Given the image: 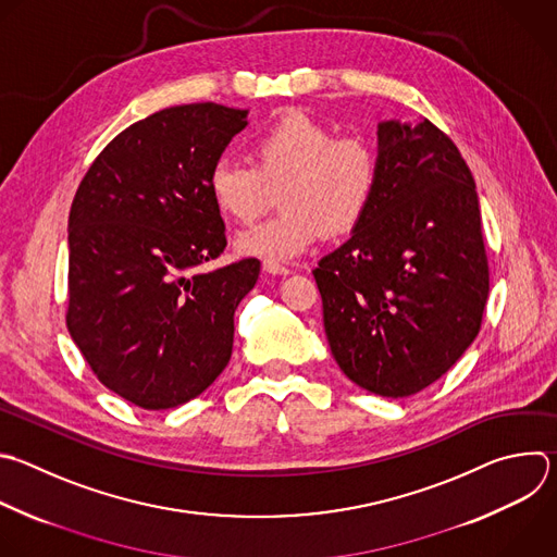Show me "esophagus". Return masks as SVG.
Returning <instances> with one entry per match:
<instances>
[{
    "mask_svg": "<svg viewBox=\"0 0 557 557\" xmlns=\"http://www.w3.org/2000/svg\"><path fill=\"white\" fill-rule=\"evenodd\" d=\"M264 271L271 273V275H288V273H290L288 267L277 264V262H264Z\"/></svg>",
    "mask_w": 557,
    "mask_h": 557,
    "instance_id": "34e87169",
    "label": "esophagus"
}]
</instances>
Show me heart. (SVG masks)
I'll use <instances>...</instances> for the list:
<instances>
[{
    "instance_id": "obj_1",
    "label": "heart",
    "mask_w": 557,
    "mask_h": 557,
    "mask_svg": "<svg viewBox=\"0 0 557 557\" xmlns=\"http://www.w3.org/2000/svg\"><path fill=\"white\" fill-rule=\"evenodd\" d=\"M253 163L221 157L208 174L216 212L238 225L267 214L280 193L282 214L236 240V251L288 262L323 236L354 232L372 210L379 152L364 135L343 133L304 111H286L249 139Z\"/></svg>"
}]
</instances>
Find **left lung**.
Listing matches in <instances>:
<instances>
[{"instance_id": "1", "label": "left lung", "mask_w": 557, "mask_h": 557, "mask_svg": "<svg viewBox=\"0 0 557 557\" xmlns=\"http://www.w3.org/2000/svg\"><path fill=\"white\" fill-rule=\"evenodd\" d=\"M334 360L358 387L413 396L481 330L490 269L474 178L433 122L379 124V188L351 238L312 271Z\"/></svg>"}]
</instances>
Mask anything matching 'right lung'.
Wrapping results in <instances>:
<instances>
[{
	"mask_svg": "<svg viewBox=\"0 0 557 557\" xmlns=\"http://www.w3.org/2000/svg\"><path fill=\"white\" fill-rule=\"evenodd\" d=\"M245 109H161L115 135L70 210L67 330L98 381L148 411L203 394L227 367L234 312L256 286L245 258L203 273L225 247L208 174Z\"/></svg>",
	"mask_w": 557,
	"mask_h": 557,
	"instance_id": "right-lung-1",
	"label": "right lung"
}]
</instances>
